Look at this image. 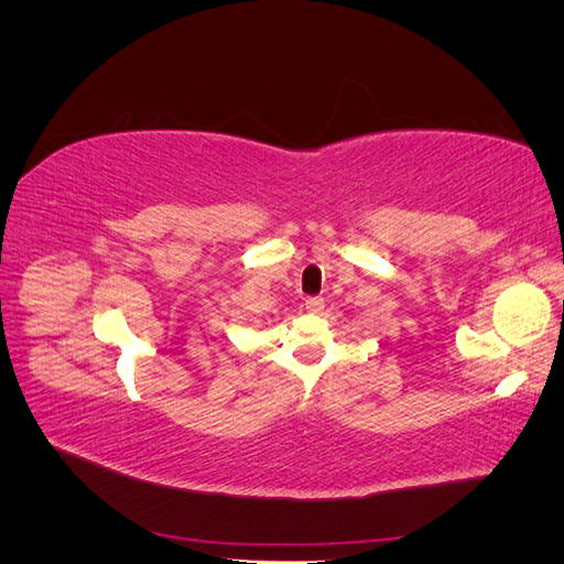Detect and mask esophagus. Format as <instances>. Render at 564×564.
<instances>
[{"label":"esophagus","instance_id":"esophagus-1","mask_svg":"<svg viewBox=\"0 0 564 564\" xmlns=\"http://www.w3.org/2000/svg\"><path fill=\"white\" fill-rule=\"evenodd\" d=\"M305 311H308V313H322L324 311V299L308 296V299H305Z\"/></svg>","mask_w":564,"mask_h":564}]
</instances>
